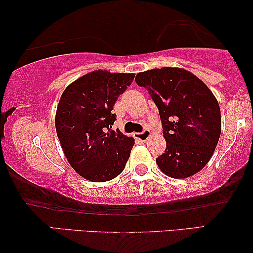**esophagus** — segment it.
Listing matches in <instances>:
<instances>
[{"label": "esophagus", "mask_w": 253, "mask_h": 253, "mask_svg": "<svg viewBox=\"0 0 253 253\" xmlns=\"http://www.w3.org/2000/svg\"><path fill=\"white\" fill-rule=\"evenodd\" d=\"M150 136H151V131L148 129H144L139 133H134V137L138 138V139H140V140H144V141L147 140Z\"/></svg>", "instance_id": "1"}]
</instances>
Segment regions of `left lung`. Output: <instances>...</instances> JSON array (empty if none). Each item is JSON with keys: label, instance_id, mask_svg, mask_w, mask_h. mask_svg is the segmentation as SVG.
Segmentation results:
<instances>
[{"label": "left lung", "instance_id": "1", "mask_svg": "<svg viewBox=\"0 0 253 253\" xmlns=\"http://www.w3.org/2000/svg\"><path fill=\"white\" fill-rule=\"evenodd\" d=\"M136 83L145 87L160 114L167 143L157 158L161 171L186 178L205 167L221 133L220 107L211 89L191 72L161 68L139 72Z\"/></svg>", "mask_w": 253, "mask_h": 253}]
</instances>
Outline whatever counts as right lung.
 <instances>
[{
  "label": "right lung",
  "mask_w": 253,
  "mask_h": 253,
  "mask_svg": "<svg viewBox=\"0 0 253 253\" xmlns=\"http://www.w3.org/2000/svg\"><path fill=\"white\" fill-rule=\"evenodd\" d=\"M134 74L89 72L62 93L55 126L71 167L92 182H106L123 171L134 145L113 124V107L131 85Z\"/></svg>",
  "instance_id": "add662e5"
}]
</instances>
